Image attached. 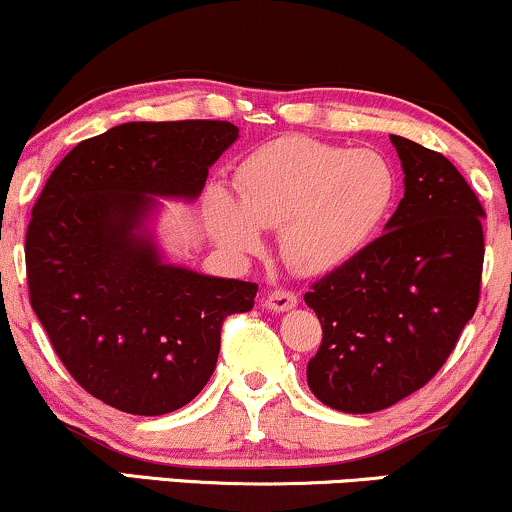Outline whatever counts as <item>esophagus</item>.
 <instances>
[{"label":"esophagus","instance_id":"obj_1","mask_svg":"<svg viewBox=\"0 0 512 512\" xmlns=\"http://www.w3.org/2000/svg\"><path fill=\"white\" fill-rule=\"evenodd\" d=\"M262 305L272 312H288L298 305V295L291 291H272L264 295Z\"/></svg>","mask_w":512,"mask_h":512}]
</instances>
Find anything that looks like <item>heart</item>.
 Returning a JSON list of instances; mask_svg holds the SVG:
<instances>
[{
	"label": "heart",
	"mask_w": 512,
	"mask_h": 512,
	"mask_svg": "<svg viewBox=\"0 0 512 512\" xmlns=\"http://www.w3.org/2000/svg\"><path fill=\"white\" fill-rule=\"evenodd\" d=\"M238 202L209 197L212 236L236 255L262 250L260 229H279L281 255L305 276L329 274L372 243L398 195L389 159L305 135L262 145L240 164Z\"/></svg>",
	"instance_id": "b5f03b06"
}]
</instances>
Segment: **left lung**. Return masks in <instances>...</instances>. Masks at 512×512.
Returning a JSON list of instances; mask_svg holds the SVG:
<instances>
[{"label": "left lung", "instance_id": "left-lung-1", "mask_svg": "<svg viewBox=\"0 0 512 512\" xmlns=\"http://www.w3.org/2000/svg\"><path fill=\"white\" fill-rule=\"evenodd\" d=\"M403 200L384 233L305 293L322 322L307 386L326 408H391L439 372L479 300L484 262L477 195L439 152L391 135Z\"/></svg>", "mask_w": 512, "mask_h": 512}]
</instances>
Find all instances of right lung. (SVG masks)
<instances>
[{
	"mask_svg": "<svg viewBox=\"0 0 512 512\" xmlns=\"http://www.w3.org/2000/svg\"><path fill=\"white\" fill-rule=\"evenodd\" d=\"M238 140L229 121H131L61 159L26 236L30 305L71 377L128 415L188 405L217 367L221 322L255 305L250 281L171 264L162 200L195 202Z\"/></svg>",
	"mask_w": 512,
	"mask_h": 512,
	"instance_id": "right-lung-1",
	"label": "right lung"
}]
</instances>
